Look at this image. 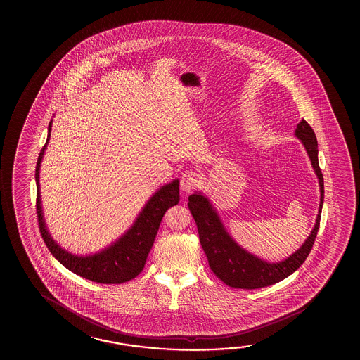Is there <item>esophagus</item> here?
Here are the masks:
<instances>
[{"label":"esophagus","mask_w":360,"mask_h":360,"mask_svg":"<svg viewBox=\"0 0 360 360\" xmlns=\"http://www.w3.org/2000/svg\"><path fill=\"white\" fill-rule=\"evenodd\" d=\"M200 174L195 171L186 172L181 178V188L184 192H191L195 189L200 183Z\"/></svg>","instance_id":"1"}]
</instances>
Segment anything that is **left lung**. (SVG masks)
Returning <instances> with one entry per match:
<instances>
[{"instance_id": "obj_1", "label": "left lung", "mask_w": 360, "mask_h": 360, "mask_svg": "<svg viewBox=\"0 0 360 360\" xmlns=\"http://www.w3.org/2000/svg\"><path fill=\"white\" fill-rule=\"evenodd\" d=\"M311 160L312 168L320 184V207L316 224L310 236L295 254L278 264H270L248 254L231 238L224 230L217 213L214 212L210 200L200 193L188 197L189 211L195 218L200 242L208 259V265L214 275L226 285L236 289H259L270 286L290 276L300 267L311 251L312 245L318 235L321 208L324 203V177L319 167L318 141L311 127L307 120H301L295 131Z\"/></svg>"}]
</instances>
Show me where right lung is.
I'll list each match as a JSON object with an SVG mask.
<instances>
[{
	"mask_svg": "<svg viewBox=\"0 0 360 360\" xmlns=\"http://www.w3.org/2000/svg\"><path fill=\"white\" fill-rule=\"evenodd\" d=\"M51 124L53 122L49 124L48 139L42 147L36 163V213L42 240L53 257L60 264L65 266L68 270L79 276L99 283H123L130 281L131 278L138 276L144 269L148 254L153 246L154 238L157 236L165 211L176 206L179 202V181L176 179L169 184H165L153 195L148 200L131 229L125 232V235L120 237L118 241L114 242L110 248H105L99 254L86 257L69 254L50 237L42 218L39 171L42 155L50 138Z\"/></svg>",
	"mask_w": 360,
	"mask_h": 360,
	"instance_id": "1",
	"label": "right lung"
}]
</instances>
